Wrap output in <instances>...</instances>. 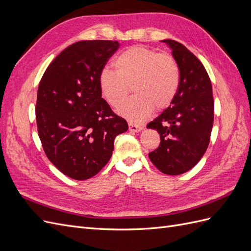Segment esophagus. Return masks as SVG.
<instances>
[{
	"label": "esophagus",
	"instance_id": "34e87169",
	"mask_svg": "<svg viewBox=\"0 0 251 251\" xmlns=\"http://www.w3.org/2000/svg\"><path fill=\"white\" fill-rule=\"evenodd\" d=\"M128 128H130V131H131V132L137 133V132H140V131L142 130L143 126H137V125H135V124L130 123V124H128Z\"/></svg>",
	"mask_w": 251,
	"mask_h": 251
}]
</instances>
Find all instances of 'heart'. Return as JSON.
Listing matches in <instances>:
<instances>
[{
	"label": "heart",
	"mask_w": 251,
	"mask_h": 251,
	"mask_svg": "<svg viewBox=\"0 0 251 251\" xmlns=\"http://www.w3.org/2000/svg\"><path fill=\"white\" fill-rule=\"evenodd\" d=\"M113 65L116 71L102 69L98 86L105 101L115 109L126 101L132 87L135 95L119 110L131 123L148 119L154 108L169 107L177 95L179 67L168 54L147 47H131L114 58Z\"/></svg>",
	"instance_id": "obj_1"
}]
</instances>
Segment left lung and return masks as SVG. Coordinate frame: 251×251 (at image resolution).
<instances>
[{"label": "left lung", "instance_id": "1", "mask_svg": "<svg viewBox=\"0 0 251 251\" xmlns=\"http://www.w3.org/2000/svg\"><path fill=\"white\" fill-rule=\"evenodd\" d=\"M178 64L180 82L171 105L147 126L160 135V144L149 157L165 175L186 173L206 151L214 125V97L208 74L183 45L162 41Z\"/></svg>", "mask_w": 251, "mask_h": 251}]
</instances>
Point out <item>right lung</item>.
I'll list each match as a JSON object with an SVG mask.
<instances>
[{"mask_svg":"<svg viewBox=\"0 0 251 251\" xmlns=\"http://www.w3.org/2000/svg\"><path fill=\"white\" fill-rule=\"evenodd\" d=\"M117 41H81L52 60L37 90L35 116L45 154L66 176L87 180L108 163L114 139L127 131L101 98L98 76Z\"/></svg>","mask_w":251,"mask_h":251,"instance_id":"1","label":"right lung"}]
</instances>
